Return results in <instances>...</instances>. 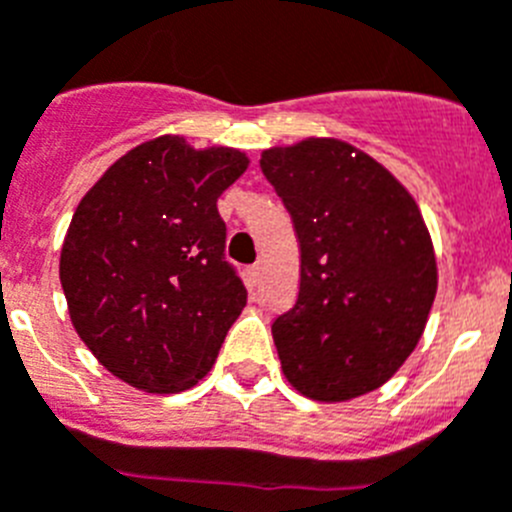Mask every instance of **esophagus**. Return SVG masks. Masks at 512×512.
I'll return each instance as SVG.
<instances>
[{"mask_svg":"<svg viewBox=\"0 0 512 512\" xmlns=\"http://www.w3.org/2000/svg\"><path fill=\"white\" fill-rule=\"evenodd\" d=\"M248 279H251V284H259V279H261V264H253L251 269H248Z\"/></svg>","mask_w":512,"mask_h":512,"instance_id":"obj_1","label":"esophagus"}]
</instances>
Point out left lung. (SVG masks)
Returning a JSON list of instances; mask_svg holds the SVG:
<instances>
[{"instance_id": "obj_1", "label": "left lung", "mask_w": 512, "mask_h": 512, "mask_svg": "<svg viewBox=\"0 0 512 512\" xmlns=\"http://www.w3.org/2000/svg\"><path fill=\"white\" fill-rule=\"evenodd\" d=\"M302 251L297 304L271 325L287 381L314 401L375 391L416 348L437 294L406 187L360 149L307 139L261 154Z\"/></svg>"}]
</instances>
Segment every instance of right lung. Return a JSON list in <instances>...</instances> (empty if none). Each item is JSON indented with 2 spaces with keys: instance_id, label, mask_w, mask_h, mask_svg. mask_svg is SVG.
<instances>
[{
  "instance_id": "add662e5",
  "label": "right lung",
  "mask_w": 512,
  "mask_h": 512,
  "mask_svg": "<svg viewBox=\"0 0 512 512\" xmlns=\"http://www.w3.org/2000/svg\"><path fill=\"white\" fill-rule=\"evenodd\" d=\"M246 167L238 149L195 152L185 139L159 137L111 164L75 208L60 251L70 320L129 386H195L246 307L218 213Z\"/></svg>"
}]
</instances>
